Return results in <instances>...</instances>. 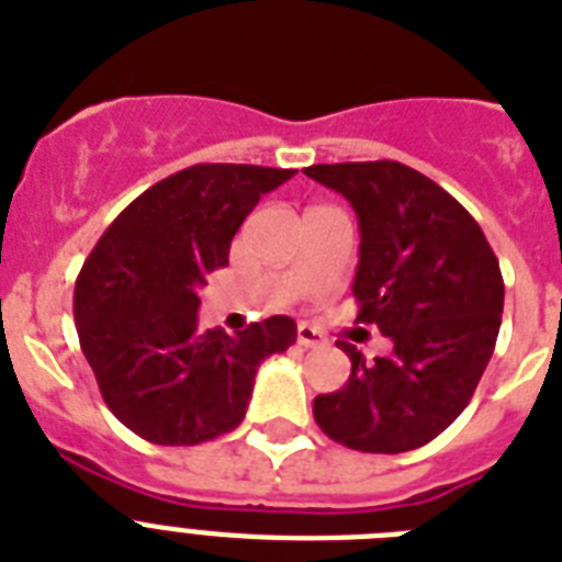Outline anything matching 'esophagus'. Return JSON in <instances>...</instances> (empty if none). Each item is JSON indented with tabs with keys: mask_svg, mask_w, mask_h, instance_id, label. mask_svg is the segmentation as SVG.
I'll use <instances>...</instances> for the list:
<instances>
[{
	"mask_svg": "<svg viewBox=\"0 0 562 562\" xmlns=\"http://www.w3.org/2000/svg\"><path fill=\"white\" fill-rule=\"evenodd\" d=\"M299 345L301 347H318L324 345V336L315 327H310V324H299Z\"/></svg>",
	"mask_w": 562,
	"mask_h": 562,
	"instance_id": "esophagus-1",
	"label": "esophagus"
}]
</instances>
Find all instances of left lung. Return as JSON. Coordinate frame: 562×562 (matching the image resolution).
<instances>
[{
  "label": "left lung",
  "mask_w": 562,
  "mask_h": 562,
  "mask_svg": "<svg viewBox=\"0 0 562 562\" xmlns=\"http://www.w3.org/2000/svg\"><path fill=\"white\" fill-rule=\"evenodd\" d=\"M304 175L345 194L359 217L353 295L359 324L393 341L341 391L315 396L318 428L361 453H405L437 439L468 407L503 322V272L468 209L396 160L318 164Z\"/></svg>",
  "instance_id": "1"
}]
</instances>
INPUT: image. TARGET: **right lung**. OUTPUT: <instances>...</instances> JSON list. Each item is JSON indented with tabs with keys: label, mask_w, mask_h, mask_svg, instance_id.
I'll use <instances>...</instances> for the list:
<instances>
[{
	"label": "right lung",
	"mask_w": 562,
	"mask_h": 562,
	"mask_svg": "<svg viewBox=\"0 0 562 562\" xmlns=\"http://www.w3.org/2000/svg\"><path fill=\"white\" fill-rule=\"evenodd\" d=\"M295 169L198 164L132 201L103 232L74 286L80 347L105 405L155 445H201L235 430L255 373L295 341L272 315L238 336L198 327V290L261 194Z\"/></svg>",
	"instance_id": "right-lung-1"
}]
</instances>
